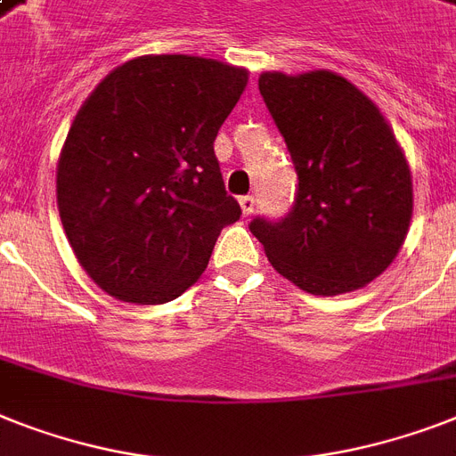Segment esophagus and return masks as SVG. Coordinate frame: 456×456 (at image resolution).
Wrapping results in <instances>:
<instances>
[{
  "instance_id": "34e87169",
  "label": "esophagus",
  "mask_w": 456,
  "mask_h": 456,
  "mask_svg": "<svg viewBox=\"0 0 456 456\" xmlns=\"http://www.w3.org/2000/svg\"><path fill=\"white\" fill-rule=\"evenodd\" d=\"M239 203H240V213H243V216H253V210H255V199L253 196H240L239 199Z\"/></svg>"
}]
</instances>
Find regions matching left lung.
<instances>
[{"mask_svg": "<svg viewBox=\"0 0 456 456\" xmlns=\"http://www.w3.org/2000/svg\"><path fill=\"white\" fill-rule=\"evenodd\" d=\"M260 94L297 170V196L281 222L253 220L276 272L312 295L375 281L405 243L412 175L379 107L342 74L262 72Z\"/></svg>", "mask_w": 456, "mask_h": 456, "instance_id": "obj_1", "label": "left lung"}]
</instances>
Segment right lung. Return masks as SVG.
<instances>
[{
    "instance_id": "obj_1",
    "label": "right lung",
    "mask_w": 456,
    "mask_h": 456,
    "mask_svg": "<svg viewBox=\"0 0 456 456\" xmlns=\"http://www.w3.org/2000/svg\"><path fill=\"white\" fill-rule=\"evenodd\" d=\"M248 69L201 55H138L84 100L55 199L84 272L114 299L164 305L194 286L240 217L213 142Z\"/></svg>"
}]
</instances>
